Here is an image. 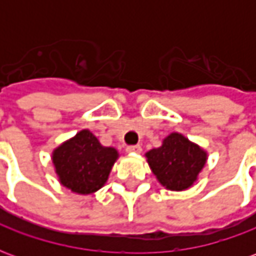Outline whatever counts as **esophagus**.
<instances>
[{"instance_id":"esophagus-1","label":"esophagus","mask_w":256,"mask_h":256,"mask_svg":"<svg viewBox=\"0 0 256 256\" xmlns=\"http://www.w3.org/2000/svg\"><path fill=\"white\" fill-rule=\"evenodd\" d=\"M126 150L130 152V154H141L142 148H141L140 145H128V148H126Z\"/></svg>"}]
</instances>
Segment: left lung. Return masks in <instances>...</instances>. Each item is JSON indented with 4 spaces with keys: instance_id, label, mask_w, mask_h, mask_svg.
Listing matches in <instances>:
<instances>
[{
    "instance_id": "1",
    "label": "left lung",
    "mask_w": 256,
    "mask_h": 256,
    "mask_svg": "<svg viewBox=\"0 0 256 256\" xmlns=\"http://www.w3.org/2000/svg\"><path fill=\"white\" fill-rule=\"evenodd\" d=\"M145 156L158 181L170 190L190 188L207 160V154L198 145L178 133L167 136L162 146Z\"/></svg>"
}]
</instances>
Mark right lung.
I'll return each instance as SVG.
<instances>
[{"instance_id":"obj_1","label":"right lung","mask_w":256,"mask_h":256,"mask_svg":"<svg viewBox=\"0 0 256 256\" xmlns=\"http://www.w3.org/2000/svg\"><path fill=\"white\" fill-rule=\"evenodd\" d=\"M116 159L118 150L102 146L89 130L79 132L56 148L52 156L62 185L80 194L98 190L106 182Z\"/></svg>"}]
</instances>
